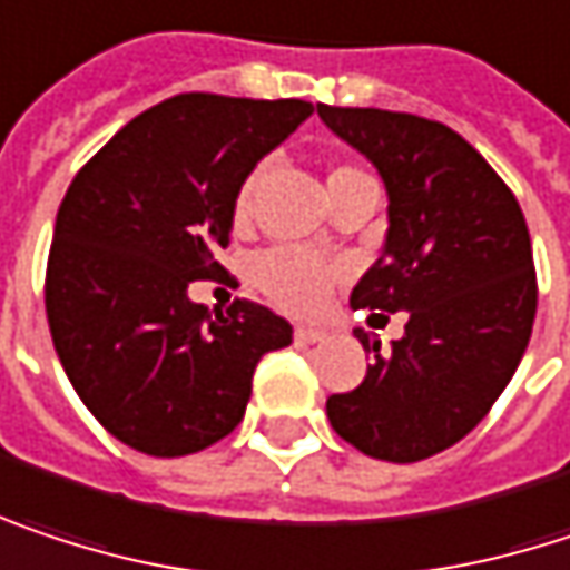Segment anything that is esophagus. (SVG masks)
Listing matches in <instances>:
<instances>
[{"label":"esophagus","instance_id":"esophagus-1","mask_svg":"<svg viewBox=\"0 0 570 570\" xmlns=\"http://www.w3.org/2000/svg\"><path fill=\"white\" fill-rule=\"evenodd\" d=\"M293 336H296V342H303V345H313V342H323L326 333L323 330H313V326H296Z\"/></svg>","mask_w":570,"mask_h":570}]
</instances>
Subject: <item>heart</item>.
<instances>
[{
    "mask_svg": "<svg viewBox=\"0 0 570 570\" xmlns=\"http://www.w3.org/2000/svg\"><path fill=\"white\" fill-rule=\"evenodd\" d=\"M267 176V163H261L244 185L237 188V198H234V218L244 222L250 215V205H254V195L261 188V181ZM365 179V173L358 169H348V166H338L330 173V188H336L342 181ZM338 271L336 264L309 254V250H299V247H274L267 254H261L254 261V281L257 286L289 313H316L330 289L336 284Z\"/></svg>",
    "mask_w": 570,
    "mask_h": 570,
    "instance_id": "heart-1",
    "label": "heart"
}]
</instances>
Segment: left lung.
Segmentation results:
<instances>
[{"mask_svg":"<svg viewBox=\"0 0 570 570\" xmlns=\"http://www.w3.org/2000/svg\"><path fill=\"white\" fill-rule=\"evenodd\" d=\"M316 110L389 191L385 247L352 306L407 313L391 352L355 333L375 358L326 414L355 450L417 463L466 438L525 355L539 303L529 228L505 181L450 127L375 107Z\"/></svg>","mask_w":570,"mask_h":570,"instance_id":"left-lung-1","label":"left lung"}]
</instances>
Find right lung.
<instances>
[{
  "label": "right lung",
  "instance_id": "right-lung-1",
  "mask_svg": "<svg viewBox=\"0 0 570 570\" xmlns=\"http://www.w3.org/2000/svg\"><path fill=\"white\" fill-rule=\"evenodd\" d=\"M309 114L293 97L179 94L71 181L48 254V326L87 411L132 450L185 456L228 438L261 355L293 342L267 306L218 313L188 284L222 271L237 188Z\"/></svg>",
  "mask_w": 570,
  "mask_h": 570
}]
</instances>
